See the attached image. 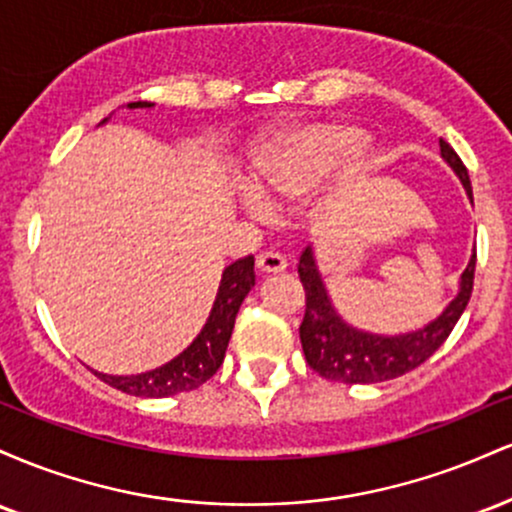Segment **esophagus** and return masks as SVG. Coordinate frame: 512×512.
<instances>
[{"label": "esophagus", "mask_w": 512, "mask_h": 512, "mask_svg": "<svg viewBox=\"0 0 512 512\" xmlns=\"http://www.w3.org/2000/svg\"><path fill=\"white\" fill-rule=\"evenodd\" d=\"M257 269L262 274H279L286 269V260L279 252H262V255H257Z\"/></svg>", "instance_id": "1"}]
</instances>
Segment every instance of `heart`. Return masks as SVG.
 <instances>
[{"instance_id": "heart-1", "label": "heart", "mask_w": 512, "mask_h": 512, "mask_svg": "<svg viewBox=\"0 0 512 512\" xmlns=\"http://www.w3.org/2000/svg\"><path fill=\"white\" fill-rule=\"evenodd\" d=\"M366 146L358 129L317 125L293 134L264 151L252 168V187L245 192V209L267 219L274 204L303 202L313 197L334 168L351 161Z\"/></svg>"}]
</instances>
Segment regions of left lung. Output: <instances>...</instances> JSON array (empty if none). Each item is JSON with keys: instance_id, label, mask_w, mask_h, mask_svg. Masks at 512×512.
Returning a JSON list of instances; mask_svg holds the SVG:
<instances>
[{"instance_id": "8db88e82", "label": "left lung", "mask_w": 512, "mask_h": 512, "mask_svg": "<svg viewBox=\"0 0 512 512\" xmlns=\"http://www.w3.org/2000/svg\"><path fill=\"white\" fill-rule=\"evenodd\" d=\"M440 156L460 178L472 202L467 168L443 139H440ZM474 267H477V250L472 252L467 267L460 274L455 298L445 305L443 313L426 322L424 327L399 334H378L361 330L339 315L317 267L313 245H308L298 260V276L305 289V317L301 322L305 361L322 378L346 385L385 383V380L409 373L436 354L440 344L450 337L452 327L457 325L472 296Z\"/></svg>"}]
</instances>
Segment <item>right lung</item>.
<instances>
[{"mask_svg": "<svg viewBox=\"0 0 512 512\" xmlns=\"http://www.w3.org/2000/svg\"><path fill=\"white\" fill-rule=\"evenodd\" d=\"M129 110H151L154 103L137 101L127 103ZM108 117L101 122L105 125ZM252 286H255V257L248 255L243 260H236L223 269L219 291H216L211 313L204 322V327L192 339V344L178 356L170 358L168 363L154 370L137 375H108L101 370H93L103 383H108L115 390L127 392L134 397H170L180 395V392H190L207 383L211 375L219 370L226 356L228 339H231L233 325H236V315L240 303L245 301Z\"/></svg>", "mask_w": 512, "mask_h": 512, "instance_id": "obj_1", "label": "right lung"}]
</instances>
